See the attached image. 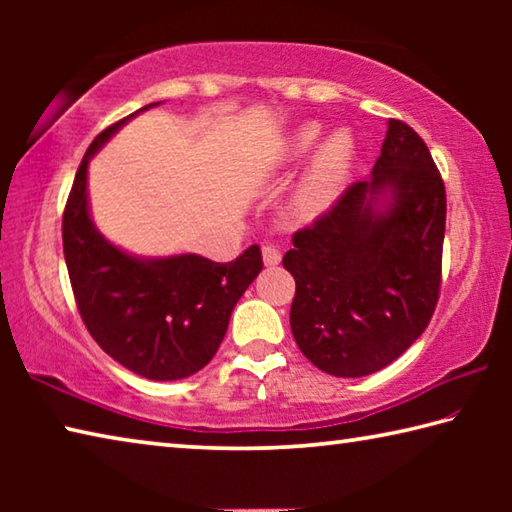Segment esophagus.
Returning a JSON list of instances; mask_svg holds the SVG:
<instances>
[{"mask_svg":"<svg viewBox=\"0 0 512 512\" xmlns=\"http://www.w3.org/2000/svg\"><path fill=\"white\" fill-rule=\"evenodd\" d=\"M262 259H264V266H277V264H280L282 255H280V250H277V248L264 246L262 248Z\"/></svg>","mask_w":512,"mask_h":512,"instance_id":"esophagus-1","label":"esophagus"}]
</instances>
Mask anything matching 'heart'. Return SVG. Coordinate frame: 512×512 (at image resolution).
Listing matches in <instances>:
<instances>
[{"label":"heart","instance_id":"obj_1","mask_svg":"<svg viewBox=\"0 0 512 512\" xmlns=\"http://www.w3.org/2000/svg\"><path fill=\"white\" fill-rule=\"evenodd\" d=\"M318 135L320 124L316 121L298 126L282 142V160L291 162L302 158L316 144ZM354 162H357V137L350 128H336V131L325 135L298 180L293 207L309 219L325 214L339 201L345 185L350 183Z\"/></svg>","mask_w":512,"mask_h":512}]
</instances>
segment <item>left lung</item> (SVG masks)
Masks as SVG:
<instances>
[{
  "mask_svg": "<svg viewBox=\"0 0 512 512\" xmlns=\"http://www.w3.org/2000/svg\"><path fill=\"white\" fill-rule=\"evenodd\" d=\"M445 185L422 137L388 119L368 180L293 235L291 332L327 375L386 368L427 329L438 302Z\"/></svg>",
  "mask_w": 512,
  "mask_h": 512,
  "instance_id": "left-lung-1",
  "label": "left lung"
}]
</instances>
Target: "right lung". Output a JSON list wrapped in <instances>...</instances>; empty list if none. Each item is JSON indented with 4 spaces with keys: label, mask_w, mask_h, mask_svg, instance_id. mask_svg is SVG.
Here are the masks:
<instances>
[{
    "label": "right lung",
    "mask_w": 512,
    "mask_h": 512,
    "mask_svg": "<svg viewBox=\"0 0 512 512\" xmlns=\"http://www.w3.org/2000/svg\"><path fill=\"white\" fill-rule=\"evenodd\" d=\"M94 137L76 171L63 214V248L81 318L99 348L153 381L194 375L219 350L230 314L262 271V250L250 246L235 262L180 253L140 257L112 244L90 214L88 167L103 144L140 112Z\"/></svg>",
    "instance_id": "obj_1"
}]
</instances>
